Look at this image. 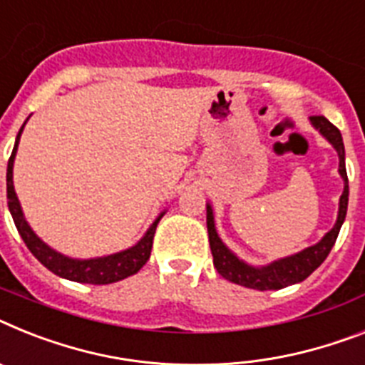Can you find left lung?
Returning a JSON list of instances; mask_svg holds the SVG:
<instances>
[{"label": "left lung", "instance_id": "left-lung-1", "mask_svg": "<svg viewBox=\"0 0 365 365\" xmlns=\"http://www.w3.org/2000/svg\"><path fill=\"white\" fill-rule=\"evenodd\" d=\"M310 122L315 130L319 131L324 139L329 140L334 150L338 152L339 167L338 173L344 180V192L339 197L338 219L332 230L321 237L319 241L312 247H306L301 252L286 256V258L274 259L267 265H250L245 259H241L235 252L228 249L225 241L220 240L217 234L215 217H213V207L206 204V222H207V235H210V249L213 254V265L217 272L226 280L240 284V286L258 289V292H267V289H282V287L299 284L304 278H308L321 263L327 259L329 252L332 250L334 243L338 240L339 228L344 225L345 215H347L349 204V180L347 170H345V146L341 133L334 124H330L324 116H310Z\"/></svg>", "mask_w": 365, "mask_h": 365}]
</instances>
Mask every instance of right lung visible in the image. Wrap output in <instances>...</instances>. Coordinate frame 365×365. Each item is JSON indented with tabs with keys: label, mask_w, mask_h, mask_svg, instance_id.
<instances>
[{
	"label": "right lung",
	"mask_w": 365,
	"mask_h": 365,
	"mask_svg": "<svg viewBox=\"0 0 365 365\" xmlns=\"http://www.w3.org/2000/svg\"><path fill=\"white\" fill-rule=\"evenodd\" d=\"M26 125V122H24ZM24 125L20 128L16 135V143L12 148L11 159L7 165V198H9V211H11L14 225L18 228V234L21 235L24 243L27 245V249L31 250L38 262L44 265L46 269H50L53 274L61 278L72 282H81V284H94V286H102V284H113V282L124 280V278L135 274L150 258L152 252V243H154V234L158 228V222L161 217L165 215V211H161L158 219L150 225L146 230V234L137 241L130 249L120 250V252L107 254V256H100V258H88V259H79V258H70L64 254L57 252L51 249L50 245H46L38 235L33 232L29 222L24 217L21 211L20 200L14 191V183H12V168H14V158L18 152V143H20V135L24 131Z\"/></svg>",
	"instance_id": "right-lung-1"
}]
</instances>
